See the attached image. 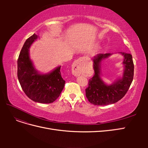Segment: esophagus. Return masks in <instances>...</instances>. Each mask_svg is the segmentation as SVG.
Instances as JSON below:
<instances>
[{"instance_id":"esophagus-1","label":"esophagus","mask_w":148,"mask_h":148,"mask_svg":"<svg viewBox=\"0 0 148 148\" xmlns=\"http://www.w3.org/2000/svg\"><path fill=\"white\" fill-rule=\"evenodd\" d=\"M84 59L83 57H80L79 59L76 60L72 66V73L75 76H79L83 74L84 72Z\"/></svg>"}]
</instances>
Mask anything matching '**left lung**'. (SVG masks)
<instances>
[{
	"instance_id": "1",
	"label": "left lung",
	"mask_w": 148,
	"mask_h": 148,
	"mask_svg": "<svg viewBox=\"0 0 148 148\" xmlns=\"http://www.w3.org/2000/svg\"><path fill=\"white\" fill-rule=\"evenodd\" d=\"M124 57L123 76L121 79L111 85H107L100 77V63L103 59L108 57L110 53H99L94 57L95 70L93 77L89 79L88 87L85 89L86 96L91 104L104 106L114 104L124 97L128 91L134 76V64L130 53L121 52Z\"/></svg>"
}]
</instances>
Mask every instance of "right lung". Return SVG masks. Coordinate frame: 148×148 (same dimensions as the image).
Here are the masks:
<instances>
[{
	"label": "right lung",
	"instance_id": "right-lung-1",
	"mask_svg": "<svg viewBox=\"0 0 148 148\" xmlns=\"http://www.w3.org/2000/svg\"><path fill=\"white\" fill-rule=\"evenodd\" d=\"M38 38L33 34L26 40L17 60L18 79L23 91L30 99L42 104L54 102L59 97L65 81L62 77L60 67L47 75L39 74L29 56V48Z\"/></svg>",
	"mask_w": 148,
	"mask_h": 148
}]
</instances>
